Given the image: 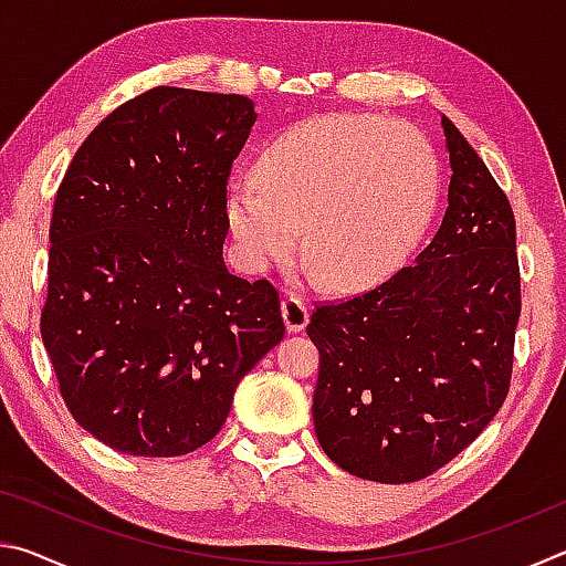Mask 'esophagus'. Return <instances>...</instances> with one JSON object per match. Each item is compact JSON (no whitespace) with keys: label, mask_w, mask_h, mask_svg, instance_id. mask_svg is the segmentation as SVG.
Returning a JSON list of instances; mask_svg holds the SVG:
<instances>
[{"label":"esophagus","mask_w":566,"mask_h":566,"mask_svg":"<svg viewBox=\"0 0 566 566\" xmlns=\"http://www.w3.org/2000/svg\"><path fill=\"white\" fill-rule=\"evenodd\" d=\"M282 317H284V327L286 332H302L306 327V322H310V306H306L300 296H286L282 302Z\"/></svg>","instance_id":"obj_1"}]
</instances>
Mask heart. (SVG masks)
<instances>
[{
	"label": "heart",
	"mask_w": 566,
	"mask_h": 566,
	"mask_svg": "<svg viewBox=\"0 0 566 566\" xmlns=\"http://www.w3.org/2000/svg\"><path fill=\"white\" fill-rule=\"evenodd\" d=\"M434 149L415 127L332 114L266 149L260 179L229 187L227 219L247 270L270 272L302 242L310 270L352 292L389 272L437 205Z\"/></svg>",
	"instance_id": "heart-1"
}]
</instances>
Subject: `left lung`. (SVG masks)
Instances as JSON below:
<instances>
[{
  "label": "left lung",
  "instance_id": "8db88e82",
  "mask_svg": "<svg viewBox=\"0 0 566 566\" xmlns=\"http://www.w3.org/2000/svg\"><path fill=\"white\" fill-rule=\"evenodd\" d=\"M447 212L415 264L319 304L314 429L334 464L381 484L424 479L482 434L510 391L522 312L516 224L482 157L442 117Z\"/></svg>",
  "mask_w": 566,
  "mask_h": 566
}]
</instances>
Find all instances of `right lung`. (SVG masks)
Here are the masks:
<instances>
[{"label": "right lung", "instance_id": "obj_1", "mask_svg": "<svg viewBox=\"0 0 566 566\" xmlns=\"http://www.w3.org/2000/svg\"><path fill=\"white\" fill-rule=\"evenodd\" d=\"M254 122L242 94L155 87L94 127L56 191L42 342L66 409L122 454L207 444L284 339L274 286L222 256Z\"/></svg>", "mask_w": 566, "mask_h": 566}]
</instances>
